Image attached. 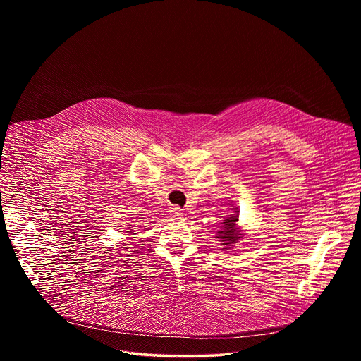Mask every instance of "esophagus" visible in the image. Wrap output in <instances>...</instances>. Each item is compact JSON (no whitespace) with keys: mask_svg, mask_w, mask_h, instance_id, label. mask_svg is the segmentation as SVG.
Masks as SVG:
<instances>
[{"mask_svg":"<svg viewBox=\"0 0 361 361\" xmlns=\"http://www.w3.org/2000/svg\"><path fill=\"white\" fill-rule=\"evenodd\" d=\"M170 214H171L173 217H180V216L183 214V212H181L180 207H171V209H170Z\"/></svg>","mask_w":361,"mask_h":361,"instance_id":"esophagus-1","label":"esophagus"}]
</instances>
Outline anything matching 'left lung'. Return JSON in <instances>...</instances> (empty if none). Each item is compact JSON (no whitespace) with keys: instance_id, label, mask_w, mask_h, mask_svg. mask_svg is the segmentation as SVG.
Segmentation results:
<instances>
[{"instance_id":"1","label":"left lung","mask_w":361,"mask_h":361,"mask_svg":"<svg viewBox=\"0 0 361 361\" xmlns=\"http://www.w3.org/2000/svg\"><path fill=\"white\" fill-rule=\"evenodd\" d=\"M237 213V212H235ZM238 216H230V217H227V220L224 221V228L221 230V231H219V238H221V241H223V245H227V248H230L228 245L230 244H233V243H235L240 237L238 235H241V234H238V231L234 228L235 227V223H237V219Z\"/></svg>"}]
</instances>
